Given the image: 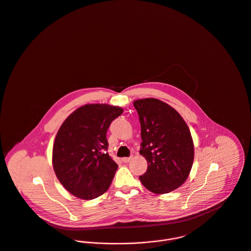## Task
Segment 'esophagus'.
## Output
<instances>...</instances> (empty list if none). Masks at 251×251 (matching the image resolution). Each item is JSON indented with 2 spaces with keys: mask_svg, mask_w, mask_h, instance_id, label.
<instances>
[{
  "mask_svg": "<svg viewBox=\"0 0 251 251\" xmlns=\"http://www.w3.org/2000/svg\"><path fill=\"white\" fill-rule=\"evenodd\" d=\"M131 159H132V156H129V157H123V158H122V161H123L124 163H127V162H129Z\"/></svg>",
  "mask_w": 251,
  "mask_h": 251,
  "instance_id": "obj_1",
  "label": "esophagus"
}]
</instances>
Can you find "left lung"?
<instances>
[{"label":"left lung","mask_w":251,"mask_h":251,"mask_svg":"<svg viewBox=\"0 0 251 251\" xmlns=\"http://www.w3.org/2000/svg\"><path fill=\"white\" fill-rule=\"evenodd\" d=\"M141 127L142 154L147 171L141 183L154 194H166L184 183L191 171L194 143L181 116L168 104L155 98L134 101Z\"/></svg>","instance_id":"8db88e82"}]
</instances>
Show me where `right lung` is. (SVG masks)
I'll return each mask as SVG.
<instances>
[{
  "label": "right lung",
  "instance_id": "1",
  "mask_svg": "<svg viewBox=\"0 0 251 251\" xmlns=\"http://www.w3.org/2000/svg\"><path fill=\"white\" fill-rule=\"evenodd\" d=\"M123 109L87 104L67 117L58 130L52 165L61 184L76 198L93 200L105 193L117 164L107 153V130Z\"/></svg>",
  "mask_w": 251,
  "mask_h": 251
}]
</instances>
